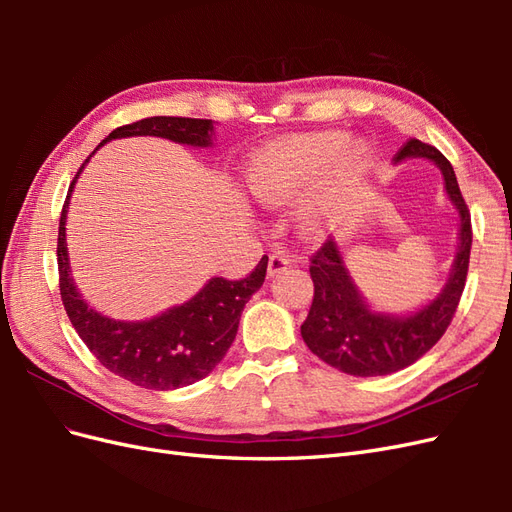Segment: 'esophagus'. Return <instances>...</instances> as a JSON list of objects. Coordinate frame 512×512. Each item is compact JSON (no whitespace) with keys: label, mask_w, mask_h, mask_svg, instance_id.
I'll use <instances>...</instances> for the list:
<instances>
[{"label":"esophagus","mask_w":512,"mask_h":512,"mask_svg":"<svg viewBox=\"0 0 512 512\" xmlns=\"http://www.w3.org/2000/svg\"><path fill=\"white\" fill-rule=\"evenodd\" d=\"M290 267V258L284 252H273L269 256V275L275 277L277 273H282Z\"/></svg>","instance_id":"34e87169"}]
</instances>
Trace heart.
I'll list each match as a JSON object with an SVG mask.
<instances>
[{
	"mask_svg": "<svg viewBox=\"0 0 512 512\" xmlns=\"http://www.w3.org/2000/svg\"><path fill=\"white\" fill-rule=\"evenodd\" d=\"M371 147L363 141L348 143L344 132L294 136L260 151L247 168V185L256 198L269 205H284L303 196L333 168V183L299 211L303 230L314 232L327 222L333 203V185L352 179L367 168Z\"/></svg>",
	"mask_w": 512,
	"mask_h": 512,
	"instance_id": "1",
	"label": "heart"
}]
</instances>
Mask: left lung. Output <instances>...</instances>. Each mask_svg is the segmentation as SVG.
<instances>
[{"label": "left lung", "mask_w": 512, "mask_h": 512, "mask_svg": "<svg viewBox=\"0 0 512 512\" xmlns=\"http://www.w3.org/2000/svg\"><path fill=\"white\" fill-rule=\"evenodd\" d=\"M408 158H425L440 168L446 194L459 213L457 256L438 297L408 316H397L371 309L352 282L337 243L333 239L322 243L309 265L314 301L301 324V335L318 359L350 376H389L416 363L446 333L466 286L472 222L455 170L436 147L416 138L401 147L395 162Z\"/></svg>", "instance_id": "8db88e82"}]
</instances>
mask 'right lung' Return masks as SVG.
<instances>
[{"label":"right lung","mask_w":512,"mask_h":512,"mask_svg":"<svg viewBox=\"0 0 512 512\" xmlns=\"http://www.w3.org/2000/svg\"><path fill=\"white\" fill-rule=\"evenodd\" d=\"M126 136H160L190 147H211L213 121L190 117H147L113 130L94 149V153L113 138ZM89 158L70 183L57 235L59 292L72 327L108 371L136 386H143V389L168 391L203 380L224 359L230 344L235 342L243 307L265 282L269 258L262 256L256 269L245 280L230 282L224 277H211L203 290L196 292L188 303L170 307L164 314L149 320L126 322L102 316L94 307H89L81 292L76 290L66 247L70 194Z\"/></svg>","instance_id":"obj_1"}]
</instances>
